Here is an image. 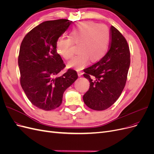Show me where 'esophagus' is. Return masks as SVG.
<instances>
[{
  "mask_svg": "<svg viewBox=\"0 0 154 154\" xmlns=\"http://www.w3.org/2000/svg\"><path fill=\"white\" fill-rule=\"evenodd\" d=\"M77 74H78V75L79 76V77H81L82 74H83V72H81V71H78L77 72Z\"/></svg>",
  "mask_w": 154,
  "mask_h": 154,
  "instance_id": "esophagus-1",
  "label": "esophagus"
}]
</instances>
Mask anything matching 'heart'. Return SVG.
Returning a JSON list of instances; mask_svg holds the SVG:
<instances>
[{
	"label": "heart",
	"mask_w": 154,
	"mask_h": 154,
	"mask_svg": "<svg viewBox=\"0 0 154 154\" xmlns=\"http://www.w3.org/2000/svg\"><path fill=\"white\" fill-rule=\"evenodd\" d=\"M70 37L62 36L56 40V52L69 60L73 55V42L79 44V54L68 63V66L77 70L86 67L90 60L96 62L103 58L110 42V33L107 26L93 21L80 23L72 30Z\"/></svg>",
	"instance_id": "1"
}]
</instances>
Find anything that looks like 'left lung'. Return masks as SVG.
<instances>
[{
  "label": "left lung",
  "mask_w": 154,
  "mask_h": 154,
  "mask_svg": "<svg viewBox=\"0 0 154 154\" xmlns=\"http://www.w3.org/2000/svg\"><path fill=\"white\" fill-rule=\"evenodd\" d=\"M109 49L99 61L85 68L83 75L90 82L83 96L84 103L94 110L110 107L126 85L130 65V51L126 39L116 28H110Z\"/></svg>",
  "instance_id": "left-lung-1"
}]
</instances>
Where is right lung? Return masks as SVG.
Returning <instances> with one entry per match:
<instances>
[{
	"label": "right lung",
	"instance_id": "obj_1",
	"mask_svg": "<svg viewBox=\"0 0 154 154\" xmlns=\"http://www.w3.org/2000/svg\"><path fill=\"white\" fill-rule=\"evenodd\" d=\"M72 21L61 19L46 21L33 28L21 42L18 56L20 84L32 105L44 110L59 107L65 91L78 78L56 52V42Z\"/></svg>",
	"mask_w": 154,
	"mask_h": 154
}]
</instances>
